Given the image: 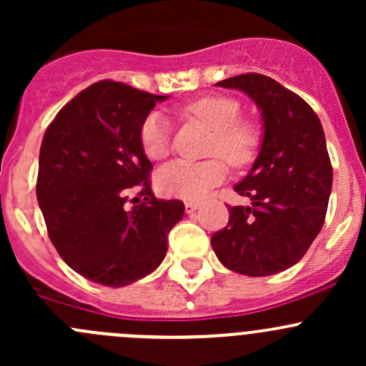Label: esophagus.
Wrapping results in <instances>:
<instances>
[{
	"label": "esophagus",
	"instance_id": "obj_1",
	"mask_svg": "<svg viewBox=\"0 0 366 366\" xmlns=\"http://www.w3.org/2000/svg\"><path fill=\"white\" fill-rule=\"evenodd\" d=\"M184 207H186L187 214H193L194 210L200 207V204H198V202H193V200H187V202H184Z\"/></svg>",
	"mask_w": 366,
	"mask_h": 366
}]
</instances>
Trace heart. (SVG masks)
Listing matches in <instances>:
<instances>
[{
    "label": "heart",
    "mask_w": 366,
    "mask_h": 366,
    "mask_svg": "<svg viewBox=\"0 0 366 366\" xmlns=\"http://www.w3.org/2000/svg\"><path fill=\"white\" fill-rule=\"evenodd\" d=\"M182 113L212 129L209 156L217 157L168 162L157 172L156 184L157 189L168 197L194 200L227 179L228 166L224 160L234 168L252 164L262 145V129L253 118H239L241 102L230 95H205L184 106ZM139 143L149 159H164L172 149L168 118L159 112L147 114L139 125Z\"/></svg>",
    "instance_id": "1"
}]
</instances>
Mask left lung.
Listing matches in <instances>:
<instances>
[{
	"label": "left lung",
	"instance_id": "left-lung-1",
	"mask_svg": "<svg viewBox=\"0 0 366 366\" xmlns=\"http://www.w3.org/2000/svg\"><path fill=\"white\" fill-rule=\"evenodd\" d=\"M262 109L264 139L252 172L234 187L249 205H228V224L210 239L224 267L271 276L297 264L327 212L333 168L319 117L278 81L249 72L219 81Z\"/></svg>",
	"mask_w": 366,
	"mask_h": 366
}]
</instances>
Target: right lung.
Segmentation results:
<instances>
[{
	"mask_svg": "<svg viewBox=\"0 0 366 366\" xmlns=\"http://www.w3.org/2000/svg\"><path fill=\"white\" fill-rule=\"evenodd\" d=\"M166 95L99 81L76 95L46 129L36 198L51 242L84 278L125 287L154 271L168 234L184 216L180 200H159L139 125ZM136 190L142 198L127 205Z\"/></svg>",
	"mask_w": 366,
	"mask_h": 366,
	"instance_id": "obj_1",
	"label": "right lung"
}]
</instances>
